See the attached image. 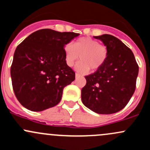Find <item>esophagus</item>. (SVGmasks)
<instances>
[{"mask_svg":"<svg viewBox=\"0 0 150 150\" xmlns=\"http://www.w3.org/2000/svg\"><path fill=\"white\" fill-rule=\"evenodd\" d=\"M75 77H76V78H78V77H80V74L79 73H75Z\"/></svg>","mask_w":150,"mask_h":150,"instance_id":"34e87169","label":"esophagus"}]
</instances>
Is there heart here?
I'll list each match as a JSON object with an SVG mask.
<instances>
[{"label": "heart", "mask_w": 150, "mask_h": 150, "mask_svg": "<svg viewBox=\"0 0 150 150\" xmlns=\"http://www.w3.org/2000/svg\"><path fill=\"white\" fill-rule=\"evenodd\" d=\"M64 50L68 66H73L81 57L82 61L77 64L76 69L83 73L88 72L89 69L94 72L100 69L109 56L107 46L90 37L80 38L74 44L67 43L64 45Z\"/></svg>", "instance_id": "heart-1"}]
</instances>
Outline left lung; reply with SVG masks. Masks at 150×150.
I'll return each mask as SVG.
<instances>
[{"label": "left lung", "mask_w": 150, "mask_h": 150, "mask_svg": "<svg viewBox=\"0 0 150 150\" xmlns=\"http://www.w3.org/2000/svg\"><path fill=\"white\" fill-rule=\"evenodd\" d=\"M107 46L109 56L100 69L85 76L82 102L94 112L110 115L123 109L136 89L139 65L132 51L111 35L94 36Z\"/></svg>", "instance_id": "1"}]
</instances>
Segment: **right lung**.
I'll use <instances>...</instances> for the list:
<instances>
[{
	"instance_id": "obj_1",
	"label": "right lung",
	"mask_w": 150,
	"mask_h": 150,
	"mask_svg": "<svg viewBox=\"0 0 150 150\" xmlns=\"http://www.w3.org/2000/svg\"><path fill=\"white\" fill-rule=\"evenodd\" d=\"M78 35L42 29L16 47L11 76L15 96L23 107L39 112L59 103L64 88L75 78L66 63L64 46Z\"/></svg>"
}]
</instances>
